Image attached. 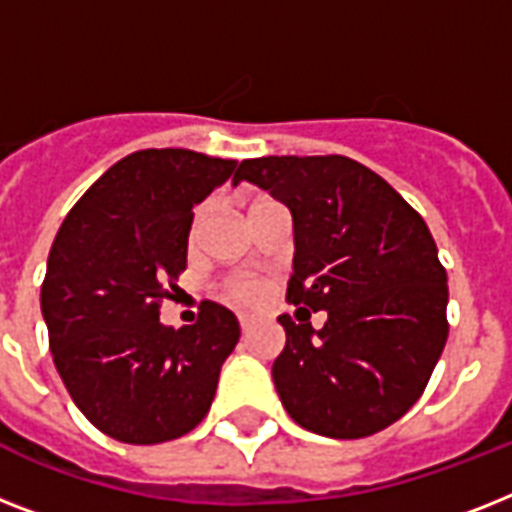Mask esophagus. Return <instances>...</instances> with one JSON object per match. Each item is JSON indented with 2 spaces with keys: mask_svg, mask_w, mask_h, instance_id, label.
I'll list each match as a JSON object with an SVG mask.
<instances>
[{
  "mask_svg": "<svg viewBox=\"0 0 512 512\" xmlns=\"http://www.w3.org/2000/svg\"><path fill=\"white\" fill-rule=\"evenodd\" d=\"M239 324H241V332H244V335H249V329H252V319H249V316H241Z\"/></svg>",
  "mask_w": 512,
  "mask_h": 512,
  "instance_id": "34e87169",
  "label": "esophagus"
}]
</instances>
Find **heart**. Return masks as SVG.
Here are the masks:
<instances>
[{
	"label": "heart",
	"instance_id": "b5f03b06",
	"mask_svg": "<svg viewBox=\"0 0 512 512\" xmlns=\"http://www.w3.org/2000/svg\"><path fill=\"white\" fill-rule=\"evenodd\" d=\"M265 204H271V199H265V196H252V199H249V215H252L255 209L265 207ZM207 215H209V204H201V207L193 212L191 241H196V236L201 233V225H204ZM225 297L236 305H255L260 303V297H263V287L252 279H236L225 287Z\"/></svg>",
	"mask_w": 512,
	"mask_h": 512
}]
</instances>
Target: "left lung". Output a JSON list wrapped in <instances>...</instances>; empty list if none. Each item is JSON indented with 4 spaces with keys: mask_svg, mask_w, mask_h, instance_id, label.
<instances>
[{
    "mask_svg": "<svg viewBox=\"0 0 512 512\" xmlns=\"http://www.w3.org/2000/svg\"><path fill=\"white\" fill-rule=\"evenodd\" d=\"M287 204L295 263L287 300L327 311V324H279L287 345L273 382L311 433L364 438L422 396L449 335L446 271L428 225L377 172L348 156H263L239 164Z\"/></svg>",
    "mask_w": 512,
    "mask_h": 512,
    "instance_id": "8db88e82",
    "label": "left lung"
}]
</instances>
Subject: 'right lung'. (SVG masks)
Returning a JSON list of instances; mask_svg holds the SVG:
<instances>
[{"label": "right lung", "mask_w": 512, "mask_h": 512, "mask_svg": "<svg viewBox=\"0 0 512 512\" xmlns=\"http://www.w3.org/2000/svg\"><path fill=\"white\" fill-rule=\"evenodd\" d=\"M236 170L188 148H146L95 180L47 257L42 316L55 369L79 412L122 444H164L207 417L239 342L228 308L164 327L188 260L193 207Z\"/></svg>", "instance_id": "1"}]
</instances>
